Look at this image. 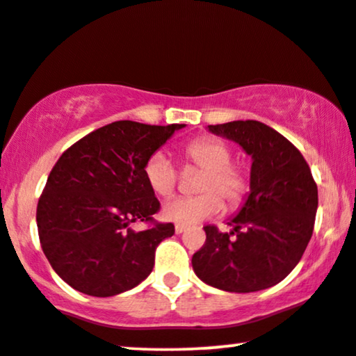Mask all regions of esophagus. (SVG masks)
<instances>
[{"label": "esophagus", "mask_w": 356, "mask_h": 356, "mask_svg": "<svg viewBox=\"0 0 356 356\" xmlns=\"http://www.w3.org/2000/svg\"><path fill=\"white\" fill-rule=\"evenodd\" d=\"M186 229H187V226H184V225H175V233H177V234L186 233Z\"/></svg>", "instance_id": "34e87169"}]
</instances>
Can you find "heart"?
Returning a JSON list of instances; mask_svg holds the SVG:
<instances>
[{"label": "heart", "mask_w": 356, "mask_h": 356, "mask_svg": "<svg viewBox=\"0 0 356 356\" xmlns=\"http://www.w3.org/2000/svg\"><path fill=\"white\" fill-rule=\"evenodd\" d=\"M187 165L205 170L198 182L197 197H179L163 207V216L179 225H192L215 216L222 210L221 198L229 208L243 205L249 192V174L243 165L231 163L233 149L216 136H200L182 148ZM145 181L158 197H170L177 187L179 174L170 159L156 151L146 159Z\"/></svg>", "instance_id": "heart-1"}]
</instances>
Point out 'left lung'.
I'll use <instances>...</instances> for the list:
<instances>
[{
	"instance_id": "obj_1",
	"label": "left lung",
	"mask_w": 356,
	"mask_h": 356,
	"mask_svg": "<svg viewBox=\"0 0 356 356\" xmlns=\"http://www.w3.org/2000/svg\"><path fill=\"white\" fill-rule=\"evenodd\" d=\"M252 156L250 193L227 225L203 227L207 241L192 257L197 277L231 293H250L280 283L300 262L317 211V186L300 149L257 120L208 125Z\"/></svg>"
}]
</instances>
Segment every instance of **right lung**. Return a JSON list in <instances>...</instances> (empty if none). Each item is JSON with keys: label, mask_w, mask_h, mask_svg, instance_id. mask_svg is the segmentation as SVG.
<instances>
[{"label": "right lung", "mask_w": 356, "mask_h": 356, "mask_svg": "<svg viewBox=\"0 0 356 356\" xmlns=\"http://www.w3.org/2000/svg\"><path fill=\"white\" fill-rule=\"evenodd\" d=\"M182 127L112 122L56 161L37 203V229L51 268L71 288L113 296L151 273L156 248L174 234V225L153 218L161 205L143 168ZM136 220L149 227L131 230Z\"/></svg>", "instance_id": "right-lung-1"}]
</instances>
